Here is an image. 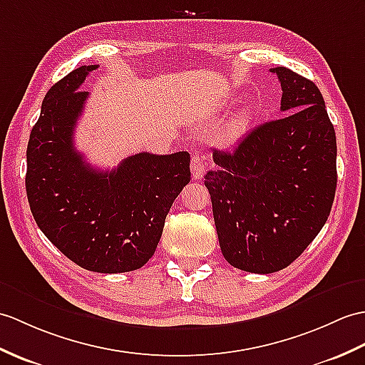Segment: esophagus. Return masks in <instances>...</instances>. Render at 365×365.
Wrapping results in <instances>:
<instances>
[{
    "mask_svg": "<svg viewBox=\"0 0 365 365\" xmlns=\"http://www.w3.org/2000/svg\"><path fill=\"white\" fill-rule=\"evenodd\" d=\"M190 168H191L192 179H194V180H202V177L205 175V173H207V162H205V158H203V157L199 155V154H194L192 158H191Z\"/></svg>",
    "mask_w": 365,
    "mask_h": 365,
    "instance_id": "34e87169",
    "label": "esophagus"
}]
</instances>
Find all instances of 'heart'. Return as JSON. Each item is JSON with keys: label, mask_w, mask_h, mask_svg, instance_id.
Here are the masks:
<instances>
[{"label": "heart", "mask_w": 365, "mask_h": 365, "mask_svg": "<svg viewBox=\"0 0 365 365\" xmlns=\"http://www.w3.org/2000/svg\"><path fill=\"white\" fill-rule=\"evenodd\" d=\"M242 123H244V121H241V124H242Z\"/></svg>", "instance_id": "1"}]
</instances>
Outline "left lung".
Returning <instances> with one entry per match:
<instances>
[{
  "label": "left lung",
  "instance_id": "left-lung-1",
  "mask_svg": "<svg viewBox=\"0 0 365 365\" xmlns=\"http://www.w3.org/2000/svg\"><path fill=\"white\" fill-rule=\"evenodd\" d=\"M278 120L255 127L233 152H213L205 175L224 258L233 267L272 274L316 238L336 194V133L314 82L277 66Z\"/></svg>",
  "mask_w": 365,
  "mask_h": 365
}]
</instances>
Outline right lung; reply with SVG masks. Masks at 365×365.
<instances>
[{
    "instance_id": "1",
    "label": "right lung",
    "mask_w": 365,
    "mask_h": 365,
    "mask_svg": "<svg viewBox=\"0 0 365 365\" xmlns=\"http://www.w3.org/2000/svg\"><path fill=\"white\" fill-rule=\"evenodd\" d=\"M98 65H82L54 83L28 143L26 194L46 238L76 264L101 274L146 264L162 238L173 202L190 183V154L140 152L112 171H98L74 148Z\"/></svg>"
}]
</instances>
